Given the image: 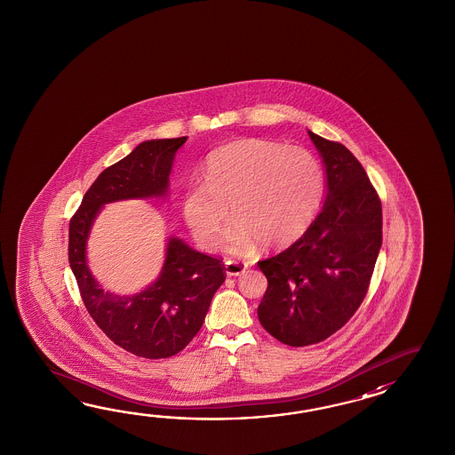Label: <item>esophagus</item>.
Instances as JSON below:
<instances>
[{
	"mask_svg": "<svg viewBox=\"0 0 455 455\" xmlns=\"http://www.w3.org/2000/svg\"><path fill=\"white\" fill-rule=\"evenodd\" d=\"M224 267H226V273L229 275V276H239L242 275L243 271L247 270V267L243 265V263H239V261L228 260L224 263Z\"/></svg>",
	"mask_w": 455,
	"mask_h": 455,
	"instance_id": "obj_1",
	"label": "esophagus"
}]
</instances>
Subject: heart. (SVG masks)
Here are the masks:
<instances>
[{
  "instance_id": "b5f03b06",
  "label": "heart",
  "mask_w": 455,
  "mask_h": 455,
  "mask_svg": "<svg viewBox=\"0 0 455 455\" xmlns=\"http://www.w3.org/2000/svg\"><path fill=\"white\" fill-rule=\"evenodd\" d=\"M325 174L317 156L302 146L270 140H239L208 156L204 182L192 184L182 213L195 241L214 249L224 224L226 247L251 253L263 242L271 249L298 241L319 210Z\"/></svg>"
}]
</instances>
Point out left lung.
<instances>
[{
  "label": "left lung",
  "mask_w": 455,
  "mask_h": 455,
  "mask_svg": "<svg viewBox=\"0 0 455 455\" xmlns=\"http://www.w3.org/2000/svg\"><path fill=\"white\" fill-rule=\"evenodd\" d=\"M327 172V196L307 231L259 261L268 288L261 327L288 347H309L347 325L366 298L382 245V204L347 146L309 132Z\"/></svg>",
  "instance_id": "1"
}]
</instances>
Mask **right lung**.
<instances>
[{
    "label": "right lung",
    "mask_w": 455,
    "mask_h": 455,
    "mask_svg": "<svg viewBox=\"0 0 455 455\" xmlns=\"http://www.w3.org/2000/svg\"><path fill=\"white\" fill-rule=\"evenodd\" d=\"M185 141L180 136L136 146L97 177L69 220V267L89 315L116 347L140 358L174 356L194 339L226 280L223 260L172 237L159 278L138 294L116 296L102 290L87 268V235L104 204L165 195L175 153Z\"/></svg>",
    "instance_id": "obj_1"
}]
</instances>
